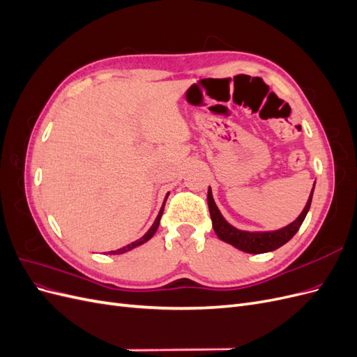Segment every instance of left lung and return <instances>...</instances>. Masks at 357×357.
I'll return each instance as SVG.
<instances>
[{"label":"left lung","instance_id":"left-lung-1","mask_svg":"<svg viewBox=\"0 0 357 357\" xmlns=\"http://www.w3.org/2000/svg\"><path fill=\"white\" fill-rule=\"evenodd\" d=\"M314 186H316V183L312 185V189H311V193H310L304 210L301 211V214L294 222L284 226V228H280L275 231H253V232L235 228V226H232L228 220H226L222 215L220 210L218 208V205H215V202H214L211 188H208L207 202H208L210 215H211V222H213V229L222 241L228 243L245 253L261 255V253L277 250L278 247L284 245L290 238H294V235L301 228V225H302V222H304L305 215L311 207Z\"/></svg>","mask_w":357,"mask_h":357}]
</instances>
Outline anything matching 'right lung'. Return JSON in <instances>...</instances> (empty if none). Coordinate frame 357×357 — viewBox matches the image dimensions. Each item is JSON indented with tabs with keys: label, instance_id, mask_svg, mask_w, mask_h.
Listing matches in <instances>:
<instances>
[{
	"label": "right lung",
	"instance_id": "add662e5",
	"mask_svg": "<svg viewBox=\"0 0 357 357\" xmlns=\"http://www.w3.org/2000/svg\"><path fill=\"white\" fill-rule=\"evenodd\" d=\"M168 195H169V192L167 193L165 195V199H164V204H162V207H160V210H159V214L156 215V219H155V222H153V225L150 226V229L142 236V238H138L137 241H134V243H131V244H128V245H125V247H122V248H119V250H113V252H110V255H122V253H126V252H129V250H132V248H135V247H138V245H142V244H144V243H147L150 238H152V236L155 235V232L158 231V228H159V223H160V218H162V213H164V207H165V201H167V198H168Z\"/></svg>",
	"mask_w": 357,
	"mask_h": 357
}]
</instances>
